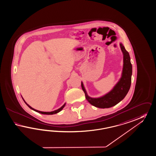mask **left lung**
<instances>
[{"label": "left lung", "instance_id": "obj_1", "mask_svg": "<svg viewBox=\"0 0 156 156\" xmlns=\"http://www.w3.org/2000/svg\"><path fill=\"white\" fill-rule=\"evenodd\" d=\"M120 48L123 54V68L122 75L119 81L114 88L108 94L100 98H91L89 97L81 83V88L83 90L85 98L90 104L97 108H109L118 104L124 98L128 93L131 84L132 73V64L130 61V56L124 46L120 44Z\"/></svg>", "mask_w": 156, "mask_h": 156}]
</instances>
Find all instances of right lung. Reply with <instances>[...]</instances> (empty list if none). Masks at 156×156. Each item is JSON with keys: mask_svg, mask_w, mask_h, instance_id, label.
<instances>
[{"mask_svg": "<svg viewBox=\"0 0 156 156\" xmlns=\"http://www.w3.org/2000/svg\"><path fill=\"white\" fill-rule=\"evenodd\" d=\"M24 102H25V103L27 104V105L28 106L29 108H31L32 110H33L34 111H35V112H39V113H41V114H46V115H52V114H56V113H58V112H60L63 108H64V106H65V105H66V104H64L61 108H59V109H58V110H55V111H53V112H40V111H38V110H37L36 109H34L33 108H32L31 106H30L29 105H28L25 101L24 100Z\"/></svg>", "mask_w": 156, "mask_h": 156, "instance_id": "1", "label": "right lung"}]
</instances>
